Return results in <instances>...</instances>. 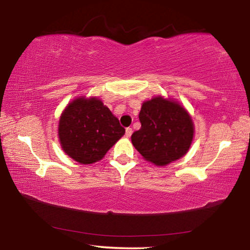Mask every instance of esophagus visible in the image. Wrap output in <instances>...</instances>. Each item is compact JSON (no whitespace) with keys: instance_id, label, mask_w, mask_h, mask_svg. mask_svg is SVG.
<instances>
[{"instance_id":"esophagus-1","label":"esophagus","mask_w":250,"mask_h":250,"mask_svg":"<svg viewBox=\"0 0 250 250\" xmlns=\"http://www.w3.org/2000/svg\"><path fill=\"white\" fill-rule=\"evenodd\" d=\"M131 134H132V128H126L125 129V137L130 138Z\"/></svg>"}]
</instances>
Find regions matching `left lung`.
Returning a JSON list of instances; mask_svg holds the SVG:
<instances>
[{
    "label": "left lung",
    "instance_id": "8db88e82",
    "mask_svg": "<svg viewBox=\"0 0 250 250\" xmlns=\"http://www.w3.org/2000/svg\"><path fill=\"white\" fill-rule=\"evenodd\" d=\"M141 128L131 135L135 149L146 160L166 164L183 156L193 140V122L184 108L156 97L143 103L139 113Z\"/></svg>",
    "mask_w": 250,
    "mask_h": 250
}]
</instances>
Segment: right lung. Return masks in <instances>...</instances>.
Here are the masks:
<instances>
[{"instance_id":"1","label":"right lung","mask_w":250,"mask_h":250,"mask_svg":"<svg viewBox=\"0 0 250 250\" xmlns=\"http://www.w3.org/2000/svg\"><path fill=\"white\" fill-rule=\"evenodd\" d=\"M125 128L97 98H78L67 105L59 120L62 150L82 164L103 159L125 134Z\"/></svg>"}]
</instances>
